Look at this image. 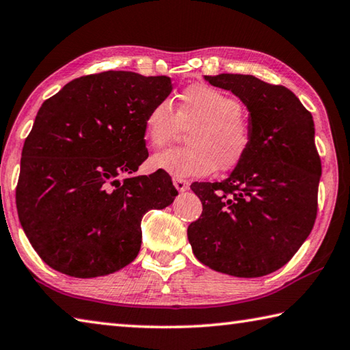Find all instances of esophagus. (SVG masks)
<instances>
[{"label":"esophagus","instance_id":"1","mask_svg":"<svg viewBox=\"0 0 350 350\" xmlns=\"http://www.w3.org/2000/svg\"><path fill=\"white\" fill-rule=\"evenodd\" d=\"M173 183H174L177 191H188L189 189V182L185 179H177V177H174Z\"/></svg>","mask_w":350,"mask_h":350}]
</instances>
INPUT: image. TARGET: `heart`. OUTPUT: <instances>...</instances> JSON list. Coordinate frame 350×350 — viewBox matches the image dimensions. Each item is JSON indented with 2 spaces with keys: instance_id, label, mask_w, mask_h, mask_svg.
I'll use <instances>...</instances> for the list:
<instances>
[{
  "instance_id": "1",
  "label": "heart",
  "mask_w": 350,
  "mask_h": 350,
  "mask_svg": "<svg viewBox=\"0 0 350 350\" xmlns=\"http://www.w3.org/2000/svg\"><path fill=\"white\" fill-rule=\"evenodd\" d=\"M241 110L237 99L202 84L185 88L174 111L168 103H157L145 116V141L154 148L163 147L180 129L189 128L185 136L189 147L156 153L151 167L177 179L206 176L217 167L224 171L239 167L252 144Z\"/></svg>"
}]
</instances>
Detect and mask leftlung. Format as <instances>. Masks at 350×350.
Wrapping results in <instances>:
<instances>
[{
  "instance_id": "8db88e82",
  "label": "left lung",
  "mask_w": 350,
  "mask_h": 350,
  "mask_svg": "<svg viewBox=\"0 0 350 350\" xmlns=\"http://www.w3.org/2000/svg\"><path fill=\"white\" fill-rule=\"evenodd\" d=\"M250 111L251 150L221 182H194L202 215L188 226L200 263L254 278L280 269L312 231L321 161L314 119L289 88L252 75L205 76Z\"/></svg>"
}]
</instances>
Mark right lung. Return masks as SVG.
Listing matches in <instances>:
<instances>
[{"instance_id": "right-lung-1", "label": "right lung", "mask_w": 350, "mask_h": 350, "mask_svg": "<svg viewBox=\"0 0 350 350\" xmlns=\"http://www.w3.org/2000/svg\"><path fill=\"white\" fill-rule=\"evenodd\" d=\"M171 90L168 76L111 70L44 100L23 147L16 209L50 268L92 278L136 258L144 214L177 196L168 173L133 176L148 157L145 116Z\"/></svg>"}]
</instances>
